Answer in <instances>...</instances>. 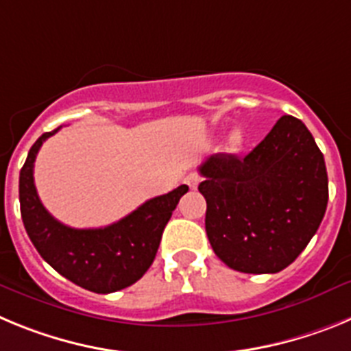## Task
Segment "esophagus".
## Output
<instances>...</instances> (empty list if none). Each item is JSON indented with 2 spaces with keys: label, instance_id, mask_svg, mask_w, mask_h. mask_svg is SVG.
I'll list each match as a JSON object with an SVG mask.
<instances>
[{
  "label": "esophagus",
  "instance_id": "34e87169",
  "mask_svg": "<svg viewBox=\"0 0 351 351\" xmlns=\"http://www.w3.org/2000/svg\"><path fill=\"white\" fill-rule=\"evenodd\" d=\"M184 182L190 186L191 190H197L198 182H200V176H198V173H188L184 178Z\"/></svg>",
  "mask_w": 351,
  "mask_h": 351
}]
</instances>
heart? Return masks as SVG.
<instances>
[{
	"label": "heart",
	"mask_w": 351,
	"mask_h": 351,
	"mask_svg": "<svg viewBox=\"0 0 351 351\" xmlns=\"http://www.w3.org/2000/svg\"><path fill=\"white\" fill-rule=\"evenodd\" d=\"M244 144V135L241 130H234V132L230 133V137H228V147H230V151H237V149L243 147Z\"/></svg>",
	"instance_id": "heart-1"
}]
</instances>
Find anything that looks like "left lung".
<instances>
[{
    "mask_svg": "<svg viewBox=\"0 0 351 351\" xmlns=\"http://www.w3.org/2000/svg\"><path fill=\"white\" fill-rule=\"evenodd\" d=\"M214 253L246 274L288 267L316 234L328 200L325 160L302 121L283 116L250 154L200 165Z\"/></svg>",
    "mask_w": 351,
    "mask_h": 351,
    "instance_id": "1",
    "label": "left lung"
}]
</instances>
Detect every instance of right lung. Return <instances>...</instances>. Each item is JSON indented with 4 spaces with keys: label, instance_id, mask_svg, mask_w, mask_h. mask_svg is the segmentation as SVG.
<instances>
[{
    "label": "right lung",
    "instance_id": "add662e5",
    "mask_svg": "<svg viewBox=\"0 0 351 351\" xmlns=\"http://www.w3.org/2000/svg\"><path fill=\"white\" fill-rule=\"evenodd\" d=\"M54 132L43 133L31 145L19 176V200L24 228L31 243L52 269L71 283L95 293L123 290L145 274L160 247L173 209L188 191L181 184L160 195L104 228H71L52 218L40 202L33 179L36 154Z\"/></svg>",
    "mask_w": 351,
    "mask_h": 351
}]
</instances>
